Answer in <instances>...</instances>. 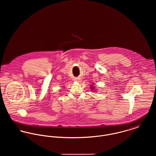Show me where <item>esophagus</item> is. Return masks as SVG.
I'll return each instance as SVG.
<instances>
[{"label": "esophagus", "instance_id": "esophagus-1", "mask_svg": "<svg viewBox=\"0 0 156 156\" xmlns=\"http://www.w3.org/2000/svg\"><path fill=\"white\" fill-rule=\"evenodd\" d=\"M75 81H77V82H80V80H79V79H75V80H74Z\"/></svg>", "mask_w": 156, "mask_h": 156}]
</instances>
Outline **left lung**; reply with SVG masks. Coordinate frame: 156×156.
Listing matches in <instances>:
<instances>
[{"label":"left lung","mask_w":156,"mask_h":156,"mask_svg":"<svg viewBox=\"0 0 156 156\" xmlns=\"http://www.w3.org/2000/svg\"><path fill=\"white\" fill-rule=\"evenodd\" d=\"M90 89H91V90H93L95 87H93V85H90Z\"/></svg>","instance_id":"1"}]
</instances>
